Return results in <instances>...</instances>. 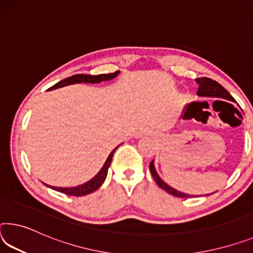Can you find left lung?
I'll return each instance as SVG.
<instances>
[{
    "label": "left lung",
    "instance_id": "left-lung-1",
    "mask_svg": "<svg viewBox=\"0 0 253 253\" xmlns=\"http://www.w3.org/2000/svg\"><path fill=\"white\" fill-rule=\"evenodd\" d=\"M196 82H197L199 85L198 92H197V94L199 95V97L219 98V99H224V100H228V101L235 102L234 98L232 97V95L228 93V92L224 89V87L220 85L218 82L214 81V80H211L210 78H199V79H196ZM150 171H151L152 177H153V179L155 180V182L158 183V186L166 190L167 192H169L170 195L175 196V197H180V198L195 197V196H192V195H188V194H184V192L175 190L174 188L170 187L169 184L164 182L163 180L159 177L158 172H156V170H155L154 161H152L150 163ZM206 196H208V195H206Z\"/></svg>",
    "mask_w": 253,
    "mask_h": 253
}]
</instances>
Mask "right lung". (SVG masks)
Returning <instances> with one entry per match:
<instances>
[{"label": "right lung", "mask_w": 253, "mask_h": 253, "mask_svg": "<svg viewBox=\"0 0 253 253\" xmlns=\"http://www.w3.org/2000/svg\"><path fill=\"white\" fill-rule=\"evenodd\" d=\"M119 73H120V72L117 71V72H115V73L99 74V75L75 74V75L70 76V78L62 80V81H59L58 83H56L55 85L49 87L48 91L54 90V89H58V87H63V86H66V85H70V84H75V83H100L102 81H109V80L115 79ZM117 147L114 148V150L111 151V153L107 158L105 164H103V167L101 168V170H100L98 173L95 174V177H93L91 180H89L87 182L83 183V184H80V186L70 187V188L53 187V186H49V184H46V183H43V184H46L47 187H49V188H51V189H54L56 191L63 192V194L70 195V196H78V197H79V196H85L87 194H91V192L97 190L98 188L103 183V181L106 180L108 169H109V167H110L112 156H114V153H115V151L117 150Z\"/></svg>", "instance_id": "add662e5"}]
</instances>
